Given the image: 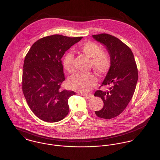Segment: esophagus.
Returning a JSON list of instances; mask_svg holds the SVG:
<instances>
[{
	"label": "esophagus",
	"instance_id": "34e87169",
	"mask_svg": "<svg viewBox=\"0 0 160 160\" xmlns=\"http://www.w3.org/2000/svg\"><path fill=\"white\" fill-rule=\"evenodd\" d=\"M81 95H82L83 96L86 97L87 99H91V98H92L93 97V96L92 94H81Z\"/></svg>",
	"mask_w": 160,
	"mask_h": 160
}]
</instances>
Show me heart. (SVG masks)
<instances>
[{
  "label": "heart",
  "instance_id": "b5f03b06",
  "mask_svg": "<svg viewBox=\"0 0 160 160\" xmlns=\"http://www.w3.org/2000/svg\"><path fill=\"white\" fill-rule=\"evenodd\" d=\"M81 51L91 59V66L99 74H105L110 69L112 61L110 54L102 51L100 46L92 42H86L79 47ZM74 54L67 52L62 58L63 68L69 72L74 71ZM97 82L96 77L90 72H78L71 76L68 79L69 87L75 91L86 92Z\"/></svg>",
  "mask_w": 160,
  "mask_h": 160
}]
</instances>
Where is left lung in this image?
<instances>
[{"mask_svg":"<svg viewBox=\"0 0 160 160\" xmlns=\"http://www.w3.org/2000/svg\"><path fill=\"white\" fill-rule=\"evenodd\" d=\"M92 37L105 45L111 58L110 69L101 86L112 87L108 91L98 90L94 93L104 102L103 108L96 111V115L110 119L120 115L132 98L138 81V69L132 50L118 38L107 33Z\"/></svg>","mask_w":160,"mask_h":160,"instance_id":"1","label":"left lung"}]
</instances>
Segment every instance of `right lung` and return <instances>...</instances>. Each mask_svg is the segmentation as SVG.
Listing matches in <instances>:
<instances>
[{"label":"right lung","mask_w":160,"mask_h":160,"mask_svg":"<svg viewBox=\"0 0 160 160\" xmlns=\"http://www.w3.org/2000/svg\"><path fill=\"white\" fill-rule=\"evenodd\" d=\"M82 38L45 37L35 42L25 56L22 91L30 108L45 122L60 121L69 112L68 99L76 93L61 89L65 80L61 58Z\"/></svg>","instance_id":"1"}]
</instances>
